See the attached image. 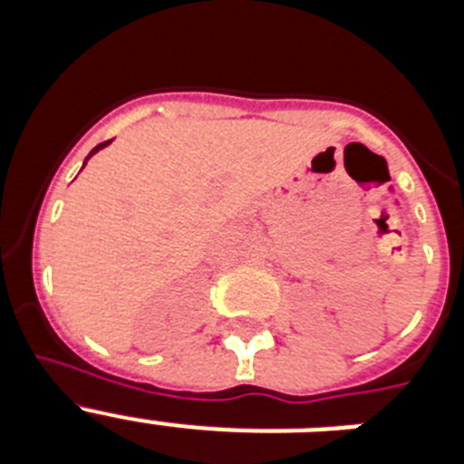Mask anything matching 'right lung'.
<instances>
[{
    "instance_id": "right-lung-1",
    "label": "right lung",
    "mask_w": 464,
    "mask_h": 464,
    "mask_svg": "<svg viewBox=\"0 0 464 464\" xmlns=\"http://www.w3.org/2000/svg\"><path fill=\"white\" fill-rule=\"evenodd\" d=\"M109 143H111V141H104V143H100V146H97V149H92V153H90V155H88V160H90V158H92V155H94V153H97V150H100V149H104V146H109ZM88 160H85V162H88Z\"/></svg>"
}]
</instances>
